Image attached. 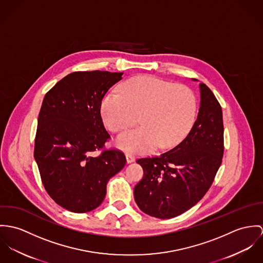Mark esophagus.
<instances>
[{
    "label": "esophagus",
    "instance_id": "1",
    "mask_svg": "<svg viewBox=\"0 0 263 263\" xmlns=\"http://www.w3.org/2000/svg\"><path fill=\"white\" fill-rule=\"evenodd\" d=\"M126 159H127V163H131V162H133L135 160V157L133 155L127 153L126 154Z\"/></svg>",
    "mask_w": 263,
    "mask_h": 263
}]
</instances>
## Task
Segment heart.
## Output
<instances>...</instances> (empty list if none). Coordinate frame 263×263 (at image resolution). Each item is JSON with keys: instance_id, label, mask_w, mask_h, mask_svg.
Returning <instances> with one entry per match:
<instances>
[{"instance_id": "obj_1", "label": "heart", "mask_w": 263, "mask_h": 263, "mask_svg": "<svg viewBox=\"0 0 263 263\" xmlns=\"http://www.w3.org/2000/svg\"><path fill=\"white\" fill-rule=\"evenodd\" d=\"M116 92L106 93L101 115L112 132L133 126L139 115L141 126L121 134L116 145L128 153H146L177 144L191 128L196 113V97L183 85L139 76L123 83Z\"/></svg>"}]
</instances>
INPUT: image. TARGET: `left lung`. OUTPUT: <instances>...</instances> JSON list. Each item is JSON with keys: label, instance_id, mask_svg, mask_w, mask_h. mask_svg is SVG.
I'll list each match as a JSON object with an SVG mask.
<instances>
[{"label": "left lung", "instance_id": "8db88e82", "mask_svg": "<svg viewBox=\"0 0 263 263\" xmlns=\"http://www.w3.org/2000/svg\"><path fill=\"white\" fill-rule=\"evenodd\" d=\"M197 120L184 139L159 156L136 160L144 172L134 199L147 215L171 219L194 206L211 187L222 163V108L213 91L200 84Z\"/></svg>", "mask_w": 263, "mask_h": 263}]
</instances>
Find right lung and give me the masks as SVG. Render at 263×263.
<instances>
[{"label": "right lung", "instance_id": "right-lung-1", "mask_svg": "<svg viewBox=\"0 0 263 263\" xmlns=\"http://www.w3.org/2000/svg\"><path fill=\"white\" fill-rule=\"evenodd\" d=\"M123 72L101 70L67 74L42 102L34 158L50 198L73 213H87L104 201L109 179L126 164L119 149L103 150L110 135L101 102Z\"/></svg>", "mask_w": 263, "mask_h": 263}]
</instances>
